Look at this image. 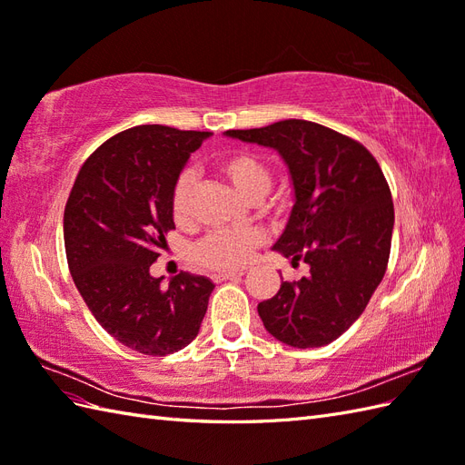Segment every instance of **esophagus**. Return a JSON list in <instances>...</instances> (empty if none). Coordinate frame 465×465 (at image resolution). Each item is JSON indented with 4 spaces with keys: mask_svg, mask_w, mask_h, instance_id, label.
<instances>
[{
    "mask_svg": "<svg viewBox=\"0 0 465 465\" xmlns=\"http://www.w3.org/2000/svg\"><path fill=\"white\" fill-rule=\"evenodd\" d=\"M242 275H243V272H218V273H213L212 277H213V282L222 283V282H228V279H235V277H242Z\"/></svg>",
    "mask_w": 465,
    "mask_h": 465,
    "instance_id": "34e87169",
    "label": "esophagus"
}]
</instances>
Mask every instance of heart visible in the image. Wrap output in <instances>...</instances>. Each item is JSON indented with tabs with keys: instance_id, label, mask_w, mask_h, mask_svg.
Returning a JSON list of instances; mask_svg holds the SVG:
<instances>
[{
	"instance_id": "obj_1",
	"label": "heart",
	"mask_w": 465,
	"mask_h": 465,
	"mask_svg": "<svg viewBox=\"0 0 465 465\" xmlns=\"http://www.w3.org/2000/svg\"><path fill=\"white\" fill-rule=\"evenodd\" d=\"M222 172L230 180L233 190L247 202L262 200L272 188V172L262 160L252 154L235 153L223 158ZM190 188L192 172L186 170L178 176L174 190H172V213L176 220L186 218ZM259 242H262V235L253 230H222L203 237L193 255L202 265L228 272V269H240L250 262Z\"/></svg>"
}]
</instances>
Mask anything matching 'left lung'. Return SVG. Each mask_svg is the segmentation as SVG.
Returning <instances> with one entry per match:
<instances>
[{
  "mask_svg": "<svg viewBox=\"0 0 465 465\" xmlns=\"http://www.w3.org/2000/svg\"><path fill=\"white\" fill-rule=\"evenodd\" d=\"M223 136L275 150L293 190L272 250L303 259L309 275L257 305L263 327L289 347H325L362 315L386 273L394 206L379 162L356 140L299 118Z\"/></svg>",
  "mask_w": 465,
  "mask_h": 465,
  "instance_id": "1",
  "label": "left lung"
}]
</instances>
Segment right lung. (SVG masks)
Segmentation results:
<instances>
[{
    "label": "right lung",
    "mask_w": 465,
    "mask_h": 465,
    "mask_svg": "<svg viewBox=\"0 0 465 465\" xmlns=\"http://www.w3.org/2000/svg\"><path fill=\"white\" fill-rule=\"evenodd\" d=\"M212 133L162 124L128 128L84 162L64 208V252L74 287L99 325L143 354L166 356L198 337L212 279L150 275L174 230L172 190Z\"/></svg>",
    "instance_id": "1"
}]
</instances>
